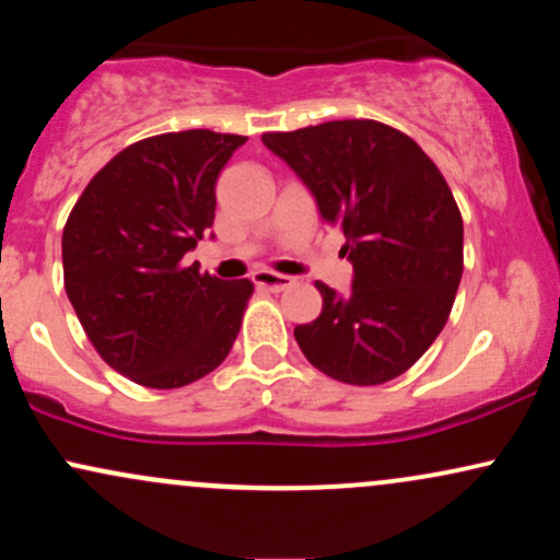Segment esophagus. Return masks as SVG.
I'll use <instances>...</instances> for the list:
<instances>
[{
  "instance_id": "obj_1",
  "label": "esophagus",
  "mask_w": 560,
  "mask_h": 560,
  "mask_svg": "<svg viewBox=\"0 0 560 560\" xmlns=\"http://www.w3.org/2000/svg\"><path fill=\"white\" fill-rule=\"evenodd\" d=\"M253 281H255V287L268 289V292H284L287 287H292V276L273 273V271H255Z\"/></svg>"
}]
</instances>
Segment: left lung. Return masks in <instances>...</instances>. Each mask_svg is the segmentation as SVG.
<instances>
[{"mask_svg": "<svg viewBox=\"0 0 560 560\" xmlns=\"http://www.w3.org/2000/svg\"><path fill=\"white\" fill-rule=\"evenodd\" d=\"M276 152L345 234L352 292L316 281L324 307L294 329L302 355L355 387L405 374L440 337L464 276V218L432 158L378 120L268 131Z\"/></svg>", "mask_w": 560, "mask_h": 560, "instance_id": "8db88e82", "label": "left lung"}]
</instances>
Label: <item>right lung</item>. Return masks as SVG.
I'll use <instances>...</instances> for the list:
<instances>
[{
    "label": "right lung",
    "instance_id": "add662e5",
    "mask_svg": "<svg viewBox=\"0 0 560 560\" xmlns=\"http://www.w3.org/2000/svg\"><path fill=\"white\" fill-rule=\"evenodd\" d=\"M240 133L208 128L128 144L86 184L62 229L66 292L110 369L176 389L226 361L253 281L186 266L215 218V182Z\"/></svg>",
    "mask_w": 560,
    "mask_h": 560
}]
</instances>
